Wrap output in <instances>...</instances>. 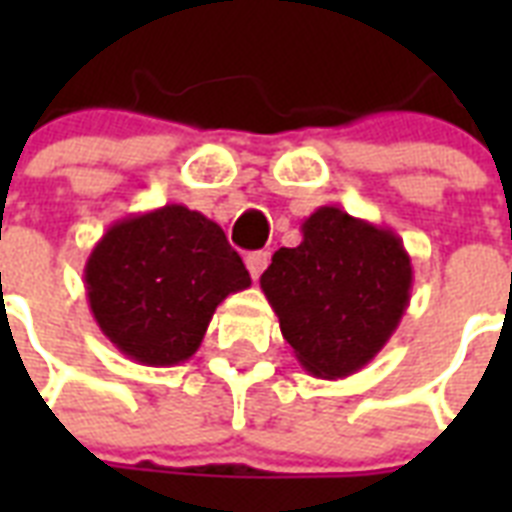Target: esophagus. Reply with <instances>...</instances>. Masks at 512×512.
Instances as JSON below:
<instances>
[{
  "mask_svg": "<svg viewBox=\"0 0 512 512\" xmlns=\"http://www.w3.org/2000/svg\"><path fill=\"white\" fill-rule=\"evenodd\" d=\"M268 260H271V255H268L265 249H260V252H249L247 260H244L249 276H252V279H260V273L268 268Z\"/></svg>",
  "mask_w": 512,
  "mask_h": 512,
  "instance_id": "34e87169",
  "label": "esophagus"
}]
</instances>
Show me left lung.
Masks as SVG:
<instances>
[{"label":"left lung","mask_w":512,"mask_h":512,"mask_svg":"<svg viewBox=\"0 0 512 512\" xmlns=\"http://www.w3.org/2000/svg\"><path fill=\"white\" fill-rule=\"evenodd\" d=\"M300 231L297 247L271 257L260 289L305 372L342 380L364 369L401 324L412 257L398 233L340 207H319Z\"/></svg>","instance_id":"8db88e82"}]
</instances>
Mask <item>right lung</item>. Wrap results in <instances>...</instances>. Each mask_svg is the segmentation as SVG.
<instances>
[{
  "label": "right lung",
  "mask_w": 512,
  "mask_h": 512,
  "mask_svg": "<svg viewBox=\"0 0 512 512\" xmlns=\"http://www.w3.org/2000/svg\"><path fill=\"white\" fill-rule=\"evenodd\" d=\"M249 284L223 228L183 204L116 220L84 265L100 332L143 366L188 361L217 305Z\"/></svg>",
  "instance_id": "obj_1"
}]
</instances>
